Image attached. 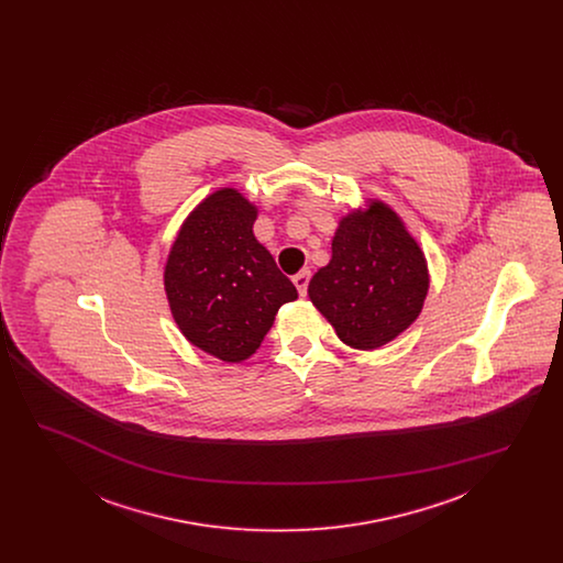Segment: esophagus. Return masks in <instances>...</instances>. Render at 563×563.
<instances>
[{
	"label": "esophagus",
	"instance_id": "esophagus-1",
	"mask_svg": "<svg viewBox=\"0 0 563 563\" xmlns=\"http://www.w3.org/2000/svg\"><path fill=\"white\" fill-rule=\"evenodd\" d=\"M308 283H310V269H301V272L295 274L294 285L297 287V291H299L301 297L308 291Z\"/></svg>",
	"mask_w": 563,
	"mask_h": 563
}]
</instances>
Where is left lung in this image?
Instances as JSON below:
<instances>
[{
    "instance_id": "8db88e82",
    "label": "left lung",
    "mask_w": 563,
    "mask_h": 563,
    "mask_svg": "<svg viewBox=\"0 0 563 563\" xmlns=\"http://www.w3.org/2000/svg\"><path fill=\"white\" fill-rule=\"evenodd\" d=\"M429 283L427 257L401 217L372 200L367 211L342 217L331 262L312 276L308 295L344 344L375 350L420 317Z\"/></svg>"
}]
</instances>
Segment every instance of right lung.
Segmentation results:
<instances>
[{
    "mask_svg": "<svg viewBox=\"0 0 563 563\" xmlns=\"http://www.w3.org/2000/svg\"><path fill=\"white\" fill-rule=\"evenodd\" d=\"M255 205L239 189H217L184 221L164 268L181 333L225 363L249 358L278 308L297 299L294 283L255 239Z\"/></svg>",
    "mask_w": 563,
    "mask_h": 563,
    "instance_id": "add662e5",
    "label": "right lung"
}]
</instances>
